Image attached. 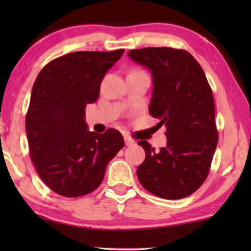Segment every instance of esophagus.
Returning a JSON list of instances; mask_svg holds the SVG:
<instances>
[{
	"label": "esophagus",
	"instance_id": "1",
	"mask_svg": "<svg viewBox=\"0 0 251 251\" xmlns=\"http://www.w3.org/2000/svg\"><path fill=\"white\" fill-rule=\"evenodd\" d=\"M125 144H126V146H132V145H134V140L131 139L129 137H125Z\"/></svg>",
	"mask_w": 251,
	"mask_h": 251
}]
</instances>
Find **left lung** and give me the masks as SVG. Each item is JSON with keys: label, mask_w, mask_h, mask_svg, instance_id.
Masks as SVG:
<instances>
[{"label": "left lung", "mask_w": 251, "mask_h": 251, "mask_svg": "<svg viewBox=\"0 0 251 251\" xmlns=\"http://www.w3.org/2000/svg\"><path fill=\"white\" fill-rule=\"evenodd\" d=\"M148 67L153 81L149 112L165 125L168 144L158 152L146 140L145 160L137 169L144 189L165 200L194 194L206 179L218 142L212 91L191 54L169 47L128 51Z\"/></svg>", "instance_id": "obj_1"}]
</instances>
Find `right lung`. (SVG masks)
<instances>
[{"label":"right lung","mask_w":251,"mask_h":251,"mask_svg":"<svg viewBox=\"0 0 251 251\" xmlns=\"http://www.w3.org/2000/svg\"><path fill=\"white\" fill-rule=\"evenodd\" d=\"M125 50L74 51L50 61L33 85L25 131L31 162L57 195L80 197L101 184L106 166L125 145L119 131H88L86 105Z\"/></svg>","instance_id":"right-lung-1"}]
</instances>
